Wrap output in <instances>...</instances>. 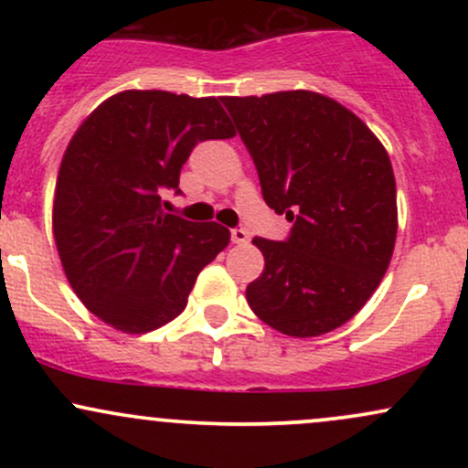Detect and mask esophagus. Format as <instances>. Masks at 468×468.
<instances>
[{"instance_id":"34e87169","label":"esophagus","mask_w":468,"mask_h":468,"mask_svg":"<svg viewBox=\"0 0 468 468\" xmlns=\"http://www.w3.org/2000/svg\"><path fill=\"white\" fill-rule=\"evenodd\" d=\"M230 239H233V244H246L249 241V230L246 229H233L230 230Z\"/></svg>"}]
</instances>
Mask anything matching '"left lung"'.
<instances>
[{"label":"left lung","instance_id":"obj_1","mask_svg":"<svg viewBox=\"0 0 468 468\" xmlns=\"http://www.w3.org/2000/svg\"><path fill=\"white\" fill-rule=\"evenodd\" d=\"M261 196L292 222L288 239L255 238L264 272L252 313L282 335L319 336L350 321L378 288L399 230L389 155L369 127L324 94L224 96Z\"/></svg>","mask_w":468,"mask_h":468}]
</instances>
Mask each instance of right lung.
<instances>
[{
	"label": "right lung",
	"instance_id": "add662e5",
	"mask_svg": "<svg viewBox=\"0 0 468 468\" xmlns=\"http://www.w3.org/2000/svg\"><path fill=\"white\" fill-rule=\"evenodd\" d=\"M233 136L218 99L163 90L114 94L85 118L58 169L52 230L69 286L90 313L143 335L185 310L230 233L165 213L160 193H180V169L197 143Z\"/></svg>",
	"mask_w": 468,
	"mask_h": 468
}]
</instances>
